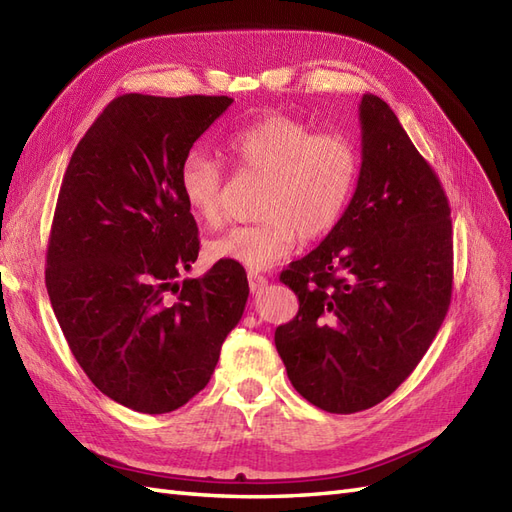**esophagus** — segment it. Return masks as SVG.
<instances>
[{
    "instance_id": "esophagus-1",
    "label": "esophagus",
    "mask_w": 512,
    "mask_h": 512,
    "mask_svg": "<svg viewBox=\"0 0 512 512\" xmlns=\"http://www.w3.org/2000/svg\"><path fill=\"white\" fill-rule=\"evenodd\" d=\"M248 285H251L253 292H261L264 287L268 285V279L264 274H257V272H248Z\"/></svg>"
}]
</instances>
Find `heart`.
<instances>
[{"label":"heart","instance_id":"b5f03b06","mask_svg":"<svg viewBox=\"0 0 512 512\" xmlns=\"http://www.w3.org/2000/svg\"><path fill=\"white\" fill-rule=\"evenodd\" d=\"M222 149L235 168L266 177L257 205L264 218L218 235L207 244V253L253 272L290 255L298 233L313 240L331 231L359 179V151L346 136L316 134L311 125L283 114L235 131ZM179 188L196 220L218 225L222 173L212 157L199 151L183 157Z\"/></svg>","mask_w":512,"mask_h":512}]
</instances>
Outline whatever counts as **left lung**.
Wrapping results in <instances>:
<instances>
[{"mask_svg": "<svg viewBox=\"0 0 512 512\" xmlns=\"http://www.w3.org/2000/svg\"><path fill=\"white\" fill-rule=\"evenodd\" d=\"M357 190L316 251L279 281L298 313L274 344L294 389L329 413L391 396L422 361L452 298L450 203L376 95H363Z\"/></svg>", "mask_w": 512, "mask_h": 512, "instance_id": "8db88e82", "label": "left lung"}]
</instances>
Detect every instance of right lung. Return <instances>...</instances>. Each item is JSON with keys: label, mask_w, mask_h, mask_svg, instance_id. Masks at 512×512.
I'll list each match as a JSON object with an SVG mask.
<instances>
[{"label": "right lung", "mask_w": 512, "mask_h": 512, "mask_svg": "<svg viewBox=\"0 0 512 512\" xmlns=\"http://www.w3.org/2000/svg\"><path fill=\"white\" fill-rule=\"evenodd\" d=\"M231 101L116 97L62 179L45 268L51 307L93 385L138 413H170L194 398L244 313L238 264L216 261L177 283L199 257L179 168Z\"/></svg>", "instance_id": "1"}]
</instances>
